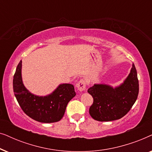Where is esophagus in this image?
I'll return each instance as SVG.
<instances>
[{"label": "esophagus", "instance_id": "obj_1", "mask_svg": "<svg viewBox=\"0 0 152 152\" xmlns=\"http://www.w3.org/2000/svg\"><path fill=\"white\" fill-rule=\"evenodd\" d=\"M77 89L80 92L84 91L86 88V82H85V81L84 80H80V82L77 84Z\"/></svg>", "mask_w": 152, "mask_h": 152}]
</instances>
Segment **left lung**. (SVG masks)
Segmentation results:
<instances>
[{"mask_svg":"<svg viewBox=\"0 0 152 152\" xmlns=\"http://www.w3.org/2000/svg\"><path fill=\"white\" fill-rule=\"evenodd\" d=\"M139 92L137 71L134 64L123 83L113 86L104 84H95L88 89L93 103L89 113L95 120L109 122L118 120L130 111L136 101Z\"/></svg>","mask_w":152,"mask_h":152,"instance_id":"8db88e82","label":"left lung"}]
</instances>
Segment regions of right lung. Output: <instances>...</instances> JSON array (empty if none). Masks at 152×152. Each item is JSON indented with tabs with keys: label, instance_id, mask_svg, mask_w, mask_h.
Listing matches in <instances>:
<instances>
[{
	"label": "right lung",
	"instance_id": "add662e5",
	"mask_svg": "<svg viewBox=\"0 0 152 152\" xmlns=\"http://www.w3.org/2000/svg\"><path fill=\"white\" fill-rule=\"evenodd\" d=\"M21 69L20 61L14 75L13 89L24 113L32 119L43 123L59 121L63 118L68 103L76 95L73 85L61 84L50 94L39 96L30 92L24 86Z\"/></svg>",
	"mask_w": 152,
	"mask_h": 152
}]
</instances>
